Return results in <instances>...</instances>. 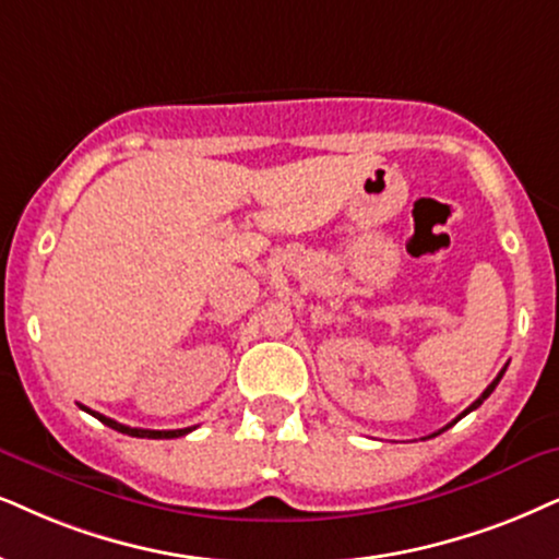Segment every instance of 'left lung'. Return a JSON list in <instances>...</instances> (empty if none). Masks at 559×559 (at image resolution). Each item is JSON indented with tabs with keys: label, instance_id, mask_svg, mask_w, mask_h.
<instances>
[{
	"label": "left lung",
	"instance_id": "left-lung-1",
	"mask_svg": "<svg viewBox=\"0 0 559 559\" xmlns=\"http://www.w3.org/2000/svg\"><path fill=\"white\" fill-rule=\"evenodd\" d=\"M503 373H506V369H503V371H500V373H498V377L490 381V386H487V390H485L483 394H479V397H477L475 402H472V405H469L467 409H464V413H462V415H459V418H456V420H462V418H464V415H467V413H472V409H477L479 405H483V402H485V400H487V397H490V394H492V390H496V386H498V381H500V379H503ZM456 420H454V423H456ZM454 423H451V426H454ZM447 428H449V426H447ZM447 428H441V430H438V433H443V430H447ZM438 433H433V436H438Z\"/></svg>",
	"mask_w": 559,
	"mask_h": 559
}]
</instances>
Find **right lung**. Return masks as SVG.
Returning <instances> with one entry per match:
<instances>
[{
	"label": "right lung",
	"instance_id": "1",
	"mask_svg": "<svg viewBox=\"0 0 559 559\" xmlns=\"http://www.w3.org/2000/svg\"><path fill=\"white\" fill-rule=\"evenodd\" d=\"M84 409H87V407H84ZM87 413H90V415H95V418L100 420V423H105V426H108V428L118 430V433H126V436H133V438H178V436H186V433H190V430H193V428H178V430H146V428H131V426H123V423H116V420L105 418V415L95 413V409H87Z\"/></svg>",
	"mask_w": 559,
	"mask_h": 559
}]
</instances>
